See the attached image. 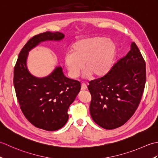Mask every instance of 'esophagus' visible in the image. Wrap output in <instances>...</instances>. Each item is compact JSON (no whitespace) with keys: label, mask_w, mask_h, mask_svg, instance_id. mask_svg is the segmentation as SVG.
Here are the masks:
<instances>
[{"label":"esophagus","mask_w":158,"mask_h":158,"mask_svg":"<svg viewBox=\"0 0 158 158\" xmlns=\"http://www.w3.org/2000/svg\"><path fill=\"white\" fill-rule=\"evenodd\" d=\"M87 88H88V87H87V85L85 84V83H82V84H81V89L82 90H85V89H87Z\"/></svg>","instance_id":"obj_1"}]
</instances>
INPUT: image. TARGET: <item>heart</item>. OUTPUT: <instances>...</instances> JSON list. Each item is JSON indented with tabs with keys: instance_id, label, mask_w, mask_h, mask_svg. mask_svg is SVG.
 Masks as SVG:
<instances>
[{
	"instance_id": "b5f03b06",
	"label": "heart",
	"mask_w": 158,
	"mask_h": 158,
	"mask_svg": "<svg viewBox=\"0 0 158 158\" xmlns=\"http://www.w3.org/2000/svg\"><path fill=\"white\" fill-rule=\"evenodd\" d=\"M117 46L105 36L84 38L74 43L70 53L64 57V64L70 76L77 78L84 68L87 77H102L112 69Z\"/></svg>"
}]
</instances>
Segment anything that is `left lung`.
Listing matches in <instances>:
<instances>
[{"instance_id": "left-lung-1", "label": "left lung", "mask_w": 158, "mask_h": 158, "mask_svg": "<svg viewBox=\"0 0 158 158\" xmlns=\"http://www.w3.org/2000/svg\"><path fill=\"white\" fill-rule=\"evenodd\" d=\"M145 82V60L133 42L107 75L89 83V112L94 122L106 130L123 126L138 108Z\"/></svg>"}]
</instances>
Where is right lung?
<instances>
[{
	"label": "right lung",
	"mask_w": 158,
	"mask_h": 158,
	"mask_svg": "<svg viewBox=\"0 0 158 158\" xmlns=\"http://www.w3.org/2000/svg\"><path fill=\"white\" fill-rule=\"evenodd\" d=\"M61 32H45L35 35L19 52L13 72V84L20 109L32 125L47 131L61 128L69 119L68 109L81 89V83L67 78L60 66L49 75L38 78L26 66L28 52L45 41H60Z\"/></svg>",
	"instance_id": "obj_1"
}]
</instances>
